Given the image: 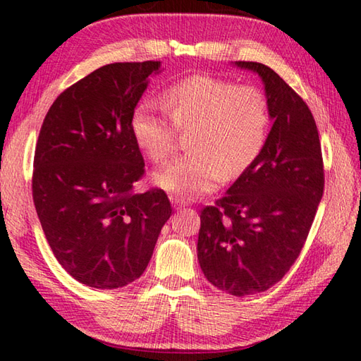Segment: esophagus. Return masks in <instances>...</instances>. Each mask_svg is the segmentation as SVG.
Masks as SVG:
<instances>
[{
	"instance_id": "1",
	"label": "esophagus",
	"mask_w": 361,
	"mask_h": 361,
	"mask_svg": "<svg viewBox=\"0 0 361 361\" xmlns=\"http://www.w3.org/2000/svg\"><path fill=\"white\" fill-rule=\"evenodd\" d=\"M172 204H173V207H175L176 210H178V209H183V207H186V205H188L186 200H183V199H180V197H173V199H172Z\"/></svg>"
}]
</instances>
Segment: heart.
<instances>
[{"mask_svg": "<svg viewBox=\"0 0 361 361\" xmlns=\"http://www.w3.org/2000/svg\"><path fill=\"white\" fill-rule=\"evenodd\" d=\"M161 114L140 103L130 119L132 137L149 161L172 154L180 133H188V154L152 175L154 185L178 197H199L223 178H234L253 166L271 130V106L255 85L192 75L175 82L162 97Z\"/></svg>", "mask_w": 361, "mask_h": 361, "instance_id": "heart-1", "label": "heart"}]
</instances>
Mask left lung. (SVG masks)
Masks as SVG:
<instances>
[{"instance_id":"obj_1","label":"left lung","mask_w":361,"mask_h":361,"mask_svg":"<svg viewBox=\"0 0 361 361\" xmlns=\"http://www.w3.org/2000/svg\"><path fill=\"white\" fill-rule=\"evenodd\" d=\"M235 65L262 79L274 124L253 166L200 212L197 258L212 285L242 298L269 290L295 264L325 175L319 130L305 102L269 66Z\"/></svg>"}]
</instances>
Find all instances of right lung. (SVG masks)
I'll list each match as a JSON object with an SVG mask.
<instances>
[{"mask_svg":"<svg viewBox=\"0 0 361 361\" xmlns=\"http://www.w3.org/2000/svg\"><path fill=\"white\" fill-rule=\"evenodd\" d=\"M161 62L102 66L60 94L42 122L33 202L54 256L92 288L145 272L172 205L162 189L133 192L145 161L130 132L137 103Z\"/></svg>","mask_w":361,"mask_h":361,"instance_id":"add662e5","label":"right lung"}]
</instances>
